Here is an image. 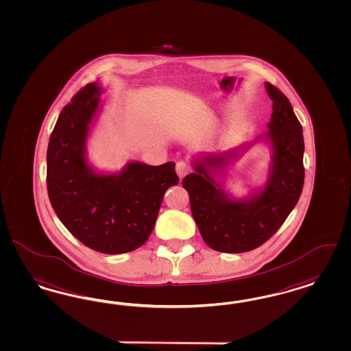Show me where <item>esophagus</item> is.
<instances>
[{"instance_id": "34e87169", "label": "esophagus", "mask_w": 351, "mask_h": 351, "mask_svg": "<svg viewBox=\"0 0 351 351\" xmlns=\"http://www.w3.org/2000/svg\"><path fill=\"white\" fill-rule=\"evenodd\" d=\"M176 171H177V174H178L180 180H182L186 174H189V171H190V167H189V164H186L184 161H180V162H177Z\"/></svg>"}]
</instances>
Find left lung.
<instances>
[{
  "mask_svg": "<svg viewBox=\"0 0 351 351\" xmlns=\"http://www.w3.org/2000/svg\"><path fill=\"white\" fill-rule=\"evenodd\" d=\"M265 90L273 101L268 131L263 140L271 148L267 181L245 198H234L224 187L226 170L252 143L216 154H199L193 160L194 173L182 186L190 196L197 229L212 250L239 254L251 251L276 233L298 203L304 182L303 130L293 106L271 83Z\"/></svg>",
  "mask_w": 351,
  "mask_h": 351,
  "instance_id": "1",
  "label": "left lung"
}]
</instances>
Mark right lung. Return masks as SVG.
I'll return each mask as SVG.
<instances>
[{"label":"right lung","instance_id":"obj_1","mask_svg":"<svg viewBox=\"0 0 351 351\" xmlns=\"http://www.w3.org/2000/svg\"><path fill=\"white\" fill-rule=\"evenodd\" d=\"M103 88L87 84L62 109L47 152V184L54 212L83 245L123 254L152 233L165 191L178 184L176 164L129 161L114 173L88 162L87 141L103 104Z\"/></svg>","mask_w":351,"mask_h":351}]
</instances>
